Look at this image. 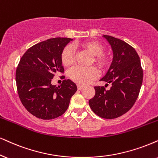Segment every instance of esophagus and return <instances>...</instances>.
Masks as SVG:
<instances>
[{
    "instance_id": "obj_1",
    "label": "esophagus",
    "mask_w": 158,
    "mask_h": 158,
    "mask_svg": "<svg viewBox=\"0 0 158 158\" xmlns=\"http://www.w3.org/2000/svg\"><path fill=\"white\" fill-rule=\"evenodd\" d=\"M84 87H85V86L84 85H77V88H78V89H79V90H80V89H81L82 88H84Z\"/></svg>"
}]
</instances>
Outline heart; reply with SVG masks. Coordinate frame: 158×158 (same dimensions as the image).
Instances as JSON below:
<instances>
[{
	"instance_id": "1",
	"label": "heart",
	"mask_w": 158,
	"mask_h": 158,
	"mask_svg": "<svg viewBox=\"0 0 158 158\" xmlns=\"http://www.w3.org/2000/svg\"><path fill=\"white\" fill-rule=\"evenodd\" d=\"M80 47L88 51L93 55V60L101 69L108 68L110 63L109 59L103 54L105 48L97 41H87L80 44ZM61 61L65 66H69L74 62L75 51L72 46L67 45L63 48L61 52ZM69 77L79 85H85L95 79L98 75V71L95 67H83L75 65L69 71Z\"/></svg>"
}]
</instances>
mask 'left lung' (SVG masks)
<instances>
[{"instance_id": "1", "label": "left lung", "mask_w": 158, "mask_h": 158, "mask_svg": "<svg viewBox=\"0 0 158 158\" xmlns=\"http://www.w3.org/2000/svg\"><path fill=\"white\" fill-rule=\"evenodd\" d=\"M103 37L113 51V60L101 81L111 85L95 86V95L89 105L95 114L104 119H114L127 112L138 98L143 81V69L139 56L133 47L110 35ZM108 85V84H106Z\"/></svg>"}]
</instances>
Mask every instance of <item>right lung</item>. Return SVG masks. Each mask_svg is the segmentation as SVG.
<instances>
[{"label":"right lung","instance_id":"obj_1","mask_svg":"<svg viewBox=\"0 0 158 158\" xmlns=\"http://www.w3.org/2000/svg\"><path fill=\"white\" fill-rule=\"evenodd\" d=\"M70 41L59 37L38 43L25 52L18 64L16 83L19 99L38 118L52 119L63 114L77 90L70 79H64L58 87L51 83L56 74L64 73L60 56Z\"/></svg>","mask_w":158,"mask_h":158}]
</instances>
